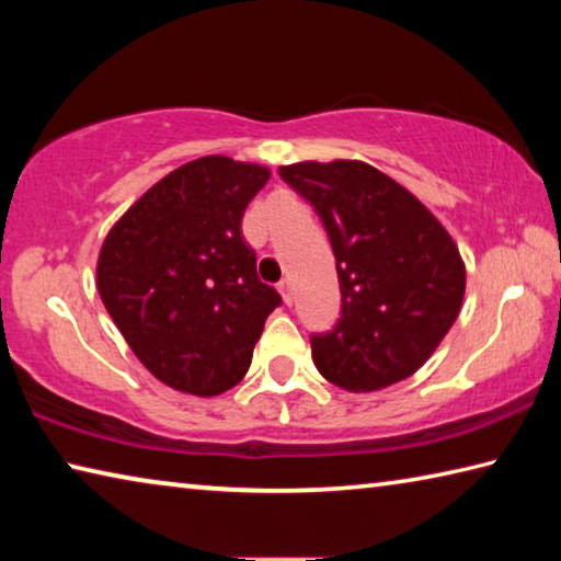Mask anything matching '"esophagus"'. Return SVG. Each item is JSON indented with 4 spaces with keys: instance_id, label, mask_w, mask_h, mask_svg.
Segmentation results:
<instances>
[{
    "instance_id": "obj_1",
    "label": "esophagus",
    "mask_w": 561,
    "mask_h": 561,
    "mask_svg": "<svg viewBox=\"0 0 561 561\" xmlns=\"http://www.w3.org/2000/svg\"><path fill=\"white\" fill-rule=\"evenodd\" d=\"M277 289L282 291V299H284V304H291V299H294V294H291V282H289V279H282V282L277 284Z\"/></svg>"
}]
</instances>
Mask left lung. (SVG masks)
I'll return each instance as SVG.
<instances>
[{
  "instance_id": "8db88e82",
  "label": "left lung",
  "mask_w": 561,
  "mask_h": 561,
  "mask_svg": "<svg viewBox=\"0 0 561 561\" xmlns=\"http://www.w3.org/2000/svg\"><path fill=\"white\" fill-rule=\"evenodd\" d=\"M314 207L336 257L341 314L311 334L319 374L354 393L413 376L458 319L465 264L445 227L360 160L279 168Z\"/></svg>"
}]
</instances>
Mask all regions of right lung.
<instances>
[{
  "mask_svg": "<svg viewBox=\"0 0 561 561\" xmlns=\"http://www.w3.org/2000/svg\"><path fill=\"white\" fill-rule=\"evenodd\" d=\"M267 180L262 165L197 158L150 187L101 247L103 307L140 364L170 388L230 391L282 304L242 237L244 207Z\"/></svg>",
  "mask_w": 561,
  "mask_h": 561,
  "instance_id": "1",
  "label": "right lung"
}]
</instances>
